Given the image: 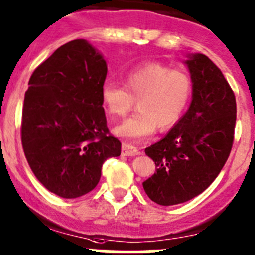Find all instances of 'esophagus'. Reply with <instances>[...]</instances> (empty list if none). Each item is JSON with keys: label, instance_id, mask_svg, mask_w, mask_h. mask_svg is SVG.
Masks as SVG:
<instances>
[{"label": "esophagus", "instance_id": "esophagus-1", "mask_svg": "<svg viewBox=\"0 0 255 255\" xmlns=\"http://www.w3.org/2000/svg\"><path fill=\"white\" fill-rule=\"evenodd\" d=\"M121 153H123L124 156H135L139 154V150H137V148H135L134 145H130V144H123Z\"/></svg>", "mask_w": 255, "mask_h": 255}]
</instances>
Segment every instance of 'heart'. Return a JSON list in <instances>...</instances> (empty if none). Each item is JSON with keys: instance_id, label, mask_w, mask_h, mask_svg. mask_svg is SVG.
Here are the masks:
<instances>
[{"instance_id": "heart-1", "label": "heart", "mask_w": 255, "mask_h": 255, "mask_svg": "<svg viewBox=\"0 0 255 255\" xmlns=\"http://www.w3.org/2000/svg\"><path fill=\"white\" fill-rule=\"evenodd\" d=\"M125 87L106 82L101 88L105 109L114 118H123L136 100L137 114L121 123L114 134L128 141L150 137L159 126L172 129L183 116L192 97V79L186 72L160 63H148L128 72Z\"/></svg>"}]
</instances>
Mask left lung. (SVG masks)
<instances>
[{
	"label": "left lung",
	"mask_w": 255,
	"mask_h": 255,
	"mask_svg": "<svg viewBox=\"0 0 255 255\" xmlns=\"http://www.w3.org/2000/svg\"><path fill=\"white\" fill-rule=\"evenodd\" d=\"M192 100L181 120L145 154L155 173L143 182L145 193L162 206L192 200L223 169L234 140L237 102L220 69L204 54L187 55Z\"/></svg>",
	"instance_id": "obj_1"
}]
</instances>
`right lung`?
Instances as JSON below:
<instances>
[{
	"label": "right lung",
	"mask_w": 255,
	"mask_h": 255,
	"mask_svg": "<svg viewBox=\"0 0 255 255\" xmlns=\"http://www.w3.org/2000/svg\"><path fill=\"white\" fill-rule=\"evenodd\" d=\"M106 74L104 55L77 39L58 48L30 77L22 148L37 181L59 197L77 198L92 191L105 160L121 154L102 107Z\"/></svg>",
	"instance_id": "obj_1"
}]
</instances>
